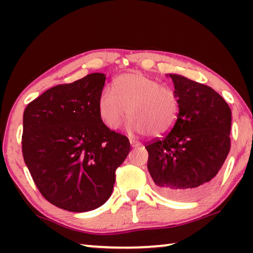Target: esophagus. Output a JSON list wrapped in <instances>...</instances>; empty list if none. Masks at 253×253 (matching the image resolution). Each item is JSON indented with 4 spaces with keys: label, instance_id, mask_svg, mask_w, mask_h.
<instances>
[{
    "label": "esophagus",
    "instance_id": "1",
    "mask_svg": "<svg viewBox=\"0 0 253 253\" xmlns=\"http://www.w3.org/2000/svg\"><path fill=\"white\" fill-rule=\"evenodd\" d=\"M129 142H130V145H131V147H138L139 146V143L138 142H136V140H132V139H130L129 140Z\"/></svg>",
    "mask_w": 253,
    "mask_h": 253
}]
</instances>
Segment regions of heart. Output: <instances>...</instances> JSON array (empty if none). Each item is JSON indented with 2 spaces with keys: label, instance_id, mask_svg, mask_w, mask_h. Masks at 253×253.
<instances>
[{
  "label": "heart",
  "instance_id": "1",
  "mask_svg": "<svg viewBox=\"0 0 253 253\" xmlns=\"http://www.w3.org/2000/svg\"><path fill=\"white\" fill-rule=\"evenodd\" d=\"M113 89L105 87L98 97V113L110 129H117L129 117L132 134L162 136L174 127L179 114L175 91L140 72L117 77Z\"/></svg>",
  "mask_w": 253,
  "mask_h": 253
}]
</instances>
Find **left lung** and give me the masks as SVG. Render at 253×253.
Returning a JSON list of instances; mask_svg holds the SVG:
<instances>
[{
  "mask_svg": "<svg viewBox=\"0 0 253 253\" xmlns=\"http://www.w3.org/2000/svg\"><path fill=\"white\" fill-rule=\"evenodd\" d=\"M173 80L179 100L168 135L148 143L147 169L161 194L181 201L208 193L230 152L231 109L211 87L179 75Z\"/></svg>",
  "mask_w": 253,
  "mask_h": 253,
  "instance_id": "left-lung-1",
  "label": "left lung"
}]
</instances>
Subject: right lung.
<instances>
[{
  "label": "right lung",
  "instance_id": "add662e5",
  "mask_svg": "<svg viewBox=\"0 0 253 253\" xmlns=\"http://www.w3.org/2000/svg\"><path fill=\"white\" fill-rule=\"evenodd\" d=\"M106 76L90 74L58 84L27 106L22 153L42 196L70 212L101 207L113 193L116 169L130 151L98 113Z\"/></svg>",
  "mask_w": 253,
  "mask_h": 253
}]
</instances>
